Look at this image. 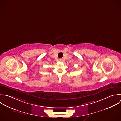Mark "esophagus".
I'll list each match as a JSON object with an SVG mask.
<instances>
[{"label": "esophagus", "instance_id": "esophagus-1", "mask_svg": "<svg viewBox=\"0 0 121 121\" xmlns=\"http://www.w3.org/2000/svg\"><path fill=\"white\" fill-rule=\"evenodd\" d=\"M59 60H60V61H62V59H59Z\"/></svg>", "mask_w": 121, "mask_h": 121}]
</instances>
